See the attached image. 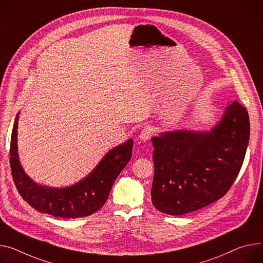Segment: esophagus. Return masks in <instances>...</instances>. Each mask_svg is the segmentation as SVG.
<instances>
[{"mask_svg":"<svg viewBox=\"0 0 263 263\" xmlns=\"http://www.w3.org/2000/svg\"><path fill=\"white\" fill-rule=\"evenodd\" d=\"M152 135H153V128L147 125L142 130H141V134H140L139 138H140L141 141H147L148 139H151Z\"/></svg>","mask_w":263,"mask_h":263,"instance_id":"esophagus-1","label":"esophagus"}]
</instances>
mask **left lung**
I'll return each instance as SVG.
<instances>
[{
  "instance_id": "left-lung-1",
  "label": "left lung",
  "mask_w": 263,
  "mask_h": 263,
  "mask_svg": "<svg viewBox=\"0 0 263 263\" xmlns=\"http://www.w3.org/2000/svg\"><path fill=\"white\" fill-rule=\"evenodd\" d=\"M249 140V114L237 101L211 132L182 129L154 137V206L178 216L223 197L241 170Z\"/></svg>"
}]
</instances>
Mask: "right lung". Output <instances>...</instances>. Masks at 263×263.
Here are the masks:
<instances>
[{
  "instance_id": "1",
  "label": "right lung",
  "mask_w": 263,
  "mask_h": 263,
  "mask_svg": "<svg viewBox=\"0 0 263 263\" xmlns=\"http://www.w3.org/2000/svg\"><path fill=\"white\" fill-rule=\"evenodd\" d=\"M16 115L10 140V167L17 192L43 214L65 219L89 216L104 205L118 175L132 158L133 139L109 151L96 168L74 185L55 189L36 184L25 174L17 155Z\"/></svg>"
}]
</instances>
